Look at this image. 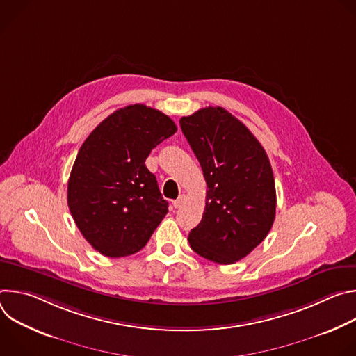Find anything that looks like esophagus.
<instances>
[{
	"label": "esophagus",
	"instance_id": "34e87169",
	"mask_svg": "<svg viewBox=\"0 0 356 356\" xmlns=\"http://www.w3.org/2000/svg\"><path fill=\"white\" fill-rule=\"evenodd\" d=\"M184 201H186V195H184V194H181L177 200H175V201H173V206H175L176 209H180V207H183Z\"/></svg>",
	"mask_w": 356,
	"mask_h": 356
}]
</instances>
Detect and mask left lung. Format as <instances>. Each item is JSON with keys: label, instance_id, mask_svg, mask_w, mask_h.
<instances>
[{"label": "left lung", "instance_id": "8db88e82", "mask_svg": "<svg viewBox=\"0 0 356 356\" xmlns=\"http://www.w3.org/2000/svg\"><path fill=\"white\" fill-rule=\"evenodd\" d=\"M207 181L206 209L188 234L191 249L220 265L245 258L269 234L276 188L259 140L232 114L207 107L180 118Z\"/></svg>", "mask_w": 356, "mask_h": 356}]
</instances>
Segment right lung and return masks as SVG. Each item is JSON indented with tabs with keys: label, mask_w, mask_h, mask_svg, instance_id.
<instances>
[{
	"label": "right lung",
	"mask_w": 356,
	"mask_h": 356,
	"mask_svg": "<svg viewBox=\"0 0 356 356\" xmlns=\"http://www.w3.org/2000/svg\"><path fill=\"white\" fill-rule=\"evenodd\" d=\"M176 131L163 113L134 104L108 115L81 145L67 204L81 235L101 255L139 252L168 214V201L145 161Z\"/></svg>",
	"instance_id": "add662e5"
}]
</instances>
